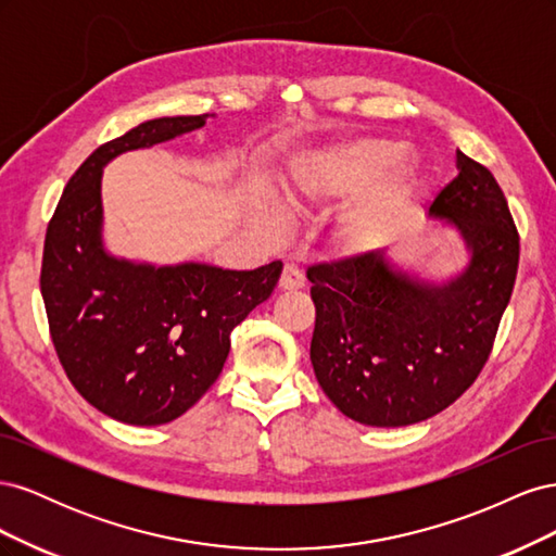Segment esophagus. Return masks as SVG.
<instances>
[{
    "label": "esophagus",
    "mask_w": 556,
    "mask_h": 556,
    "mask_svg": "<svg viewBox=\"0 0 556 556\" xmlns=\"http://www.w3.org/2000/svg\"><path fill=\"white\" fill-rule=\"evenodd\" d=\"M306 285V276L296 264H285L280 274V290H301Z\"/></svg>",
    "instance_id": "obj_1"
}]
</instances>
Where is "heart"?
Masks as SVG:
<instances>
[{"instance_id": "b5f03b06", "label": "heart", "mask_w": 556, "mask_h": 556, "mask_svg": "<svg viewBox=\"0 0 556 556\" xmlns=\"http://www.w3.org/2000/svg\"><path fill=\"white\" fill-rule=\"evenodd\" d=\"M399 156L387 139H352L301 160L280 192L282 206L299 213L331 201L350 199L336 217L331 243L355 257L390 241L417 211L425 192V166Z\"/></svg>"}]
</instances>
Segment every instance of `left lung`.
Returning <instances> with one entry per match:
<instances>
[{"label": "left lung", "instance_id": "left-lung-1", "mask_svg": "<svg viewBox=\"0 0 556 556\" xmlns=\"http://www.w3.org/2000/svg\"><path fill=\"white\" fill-rule=\"evenodd\" d=\"M459 176L429 215L459 231L464 271L425 280L382 252L315 264V378L345 417L366 427H408L457 401L490 357L519 264L508 201L486 166L457 150Z\"/></svg>", "mask_w": 556, "mask_h": 556}]
</instances>
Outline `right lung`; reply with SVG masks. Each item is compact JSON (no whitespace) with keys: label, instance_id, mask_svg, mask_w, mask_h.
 Masks as SVG:
<instances>
[{"label":"right lung","instance_id":"right-lung-1","mask_svg":"<svg viewBox=\"0 0 556 556\" xmlns=\"http://www.w3.org/2000/svg\"><path fill=\"white\" fill-rule=\"evenodd\" d=\"M206 121L208 113L155 117L99 146L66 182L46 229L41 296L60 364L90 406L125 425L157 427L190 410L220 376L229 333L271 296L282 271V262L231 271L106 252L104 166Z\"/></svg>","mask_w":556,"mask_h":556}]
</instances>
